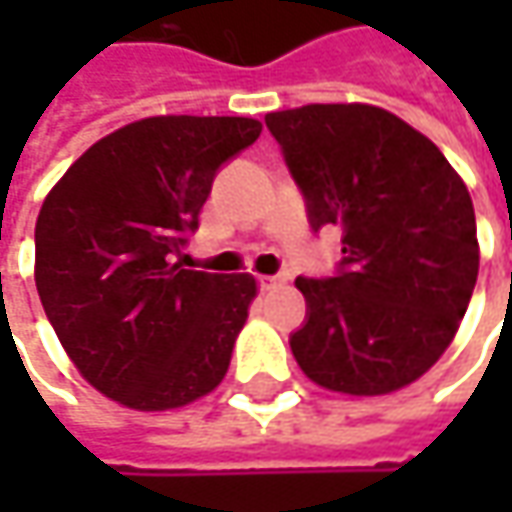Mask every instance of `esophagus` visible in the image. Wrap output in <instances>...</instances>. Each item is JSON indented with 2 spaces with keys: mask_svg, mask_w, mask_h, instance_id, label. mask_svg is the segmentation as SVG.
I'll return each instance as SVG.
<instances>
[{
  "mask_svg": "<svg viewBox=\"0 0 512 512\" xmlns=\"http://www.w3.org/2000/svg\"><path fill=\"white\" fill-rule=\"evenodd\" d=\"M259 285H262V290H276V287L285 285V279L282 276H262Z\"/></svg>",
  "mask_w": 512,
  "mask_h": 512,
  "instance_id": "obj_1",
  "label": "esophagus"
}]
</instances>
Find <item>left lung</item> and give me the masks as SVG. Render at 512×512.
I'll list each match as a JSON object with an SVG mask.
<instances>
[{"instance_id": "left-lung-1", "label": "left lung", "mask_w": 512, "mask_h": 512, "mask_svg": "<svg viewBox=\"0 0 512 512\" xmlns=\"http://www.w3.org/2000/svg\"><path fill=\"white\" fill-rule=\"evenodd\" d=\"M307 199L310 225L342 230L333 279H305L290 350L310 382L344 396L402 390L442 359L479 276L464 179L424 133L364 102L265 116Z\"/></svg>"}]
</instances>
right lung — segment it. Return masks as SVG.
<instances>
[{
    "instance_id": "add662e5",
    "label": "right lung",
    "mask_w": 512,
    "mask_h": 512,
    "mask_svg": "<svg viewBox=\"0 0 512 512\" xmlns=\"http://www.w3.org/2000/svg\"><path fill=\"white\" fill-rule=\"evenodd\" d=\"M262 133L247 116H148L90 145L36 219V290L82 379L122 407L213 393L256 299L250 273L185 270L222 162Z\"/></svg>"
}]
</instances>
